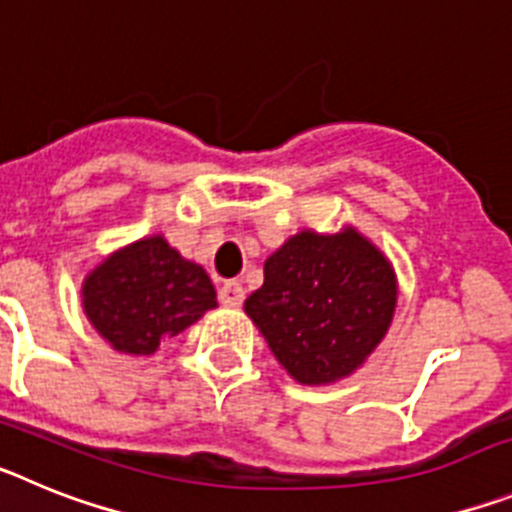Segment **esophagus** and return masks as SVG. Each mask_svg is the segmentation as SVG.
<instances>
[{"mask_svg": "<svg viewBox=\"0 0 512 512\" xmlns=\"http://www.w3.org/2000/svg\"><path fill=\"white\" fill-rule=\"evenodd\" d=\"M217 295H220V302H223V305L241 307L243 300H246V289H243L238 282H225Z\"/></svg>", "mask_w": 512, "mask_h": 512, "instance_id": "obj_1", "label": "esophagus"}]
</instances>
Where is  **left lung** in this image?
<instances>
[{
	"mask_svg": "<svg viewBox=\"0 0 512 512\" xmlns=\"http://www.w3.org/2000/svg\"><path fill=\"white\" fill-rule=\"evenodd\" d=\"M392 264L354 228L292 235L264 264V284L246 300L271 354L300 384L354 374L392 323Z\"/></svg>",
	"mask_w": 512,
	"mask_h": 512,
	"instance_id": "8db88e82",
	"label": "left lung"
}]
</instances>
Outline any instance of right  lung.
Instances as JSON below:
<instances>
[{
	"mask_svg": "<svg viewBox=\"0 0 512 512\" xmlns=\"http://www.w3.org/2000/svg\"><path fill=\"white\" fill-rule=\"evenodd\" d=\"M89 323L115 351L151 356L161 341L217 307L215 287L164 235L140 238L94 266L81 284Z\"/></svg>",
	"mask_w": 512,
	"mask_h": 512,
	"instance_id": "obj_1",
	"label": "right lung"
}]
</instances>
